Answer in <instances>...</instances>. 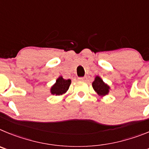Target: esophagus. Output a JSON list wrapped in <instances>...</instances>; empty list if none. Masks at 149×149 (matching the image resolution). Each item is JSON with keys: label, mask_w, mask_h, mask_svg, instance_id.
Segmentation results:
<instances>
[{"label": "esophagus", "mask_w": 149, "mask_h": 149, "mask_svg": "<svg viewBox=\"0 0 149 149\" xmlns=\"http://www.w3.org/2000/svg\"><path fill=\"white\" fill-rule=\"evenodd\" d=\"M84 79H85V78H84V77H79V79H78L79 80V81H84Z\"/></svg>", "instance_id": "esophagus-1"}]
</instances>
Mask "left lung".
Segmentation results:
<instances>
[{
	"mask_svg": "<svg viewBox=\"0 0 149 149\" xmlns=\"http://www.w3.org/2000/svg\"><path fill=\"white\" fill-rule=\"evenodd\" d=\"M92 86L95 92L101 97L108 95L111 90V87L104 82L102 79L99 76H95L94 81L92 82Z\"/></svg>",
	"mask_w": 149,
	"mask_h": 149,
	"instance_id": "left-lung-1",
	"label": "left lung"
}]
</instances>
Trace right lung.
Segmentation results:
<instances>
[{
    "instance_id": "obj_1",
    "label": "right lung",
    "mask_w": 149,
    "mask_h": 149,
    "mask_svg": "<svg viewBox=\"0 0 149 149\" xmlns=\"http://www.w3.org/2000/svg\"><path fill=\"white\" fill-rule=\"evenodd\" d=\"M70 84H71V80L65 79L62 76H60L56 80L55 84L51 86L49 92L52 95L55 96H62L67 93Z\"/></svg>"
}]
</instances>
